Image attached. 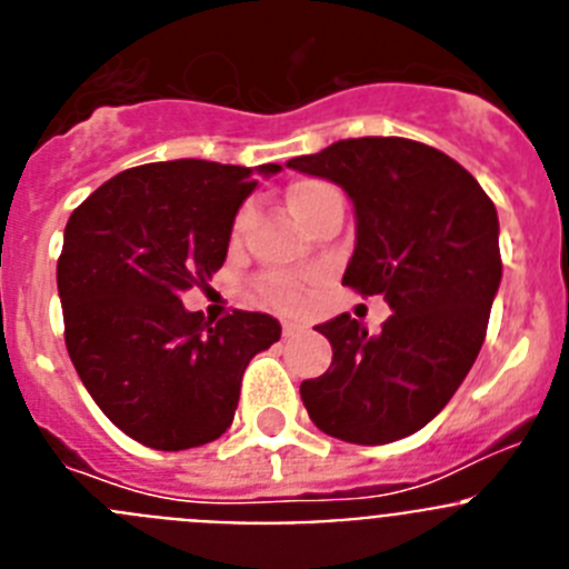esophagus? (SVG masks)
<instances>
[{
    "label": "esophagus",
    "mask_w": 569,
    "mask_h": 569,
    "mask_svg": "<svg viewBox=\"0 0 569 569\" xmlns=\"http://www.w3.org/2000/svg\"><path fill=\"white\" fill-rule=\"evenodd\" d=\"M281 333H284V339H293V336L305 333V328H301V325H296V321H284V328H281Z\"/></svg>",
    "instance_id": "1"
}]
</instances>
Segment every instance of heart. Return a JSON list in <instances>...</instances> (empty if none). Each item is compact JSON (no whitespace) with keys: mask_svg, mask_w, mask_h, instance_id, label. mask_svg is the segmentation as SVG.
Wrapping results in <instances>:
<instances>
[{"mask_svg":"<svg viewBox=\"0 0 569 569\" xmlns=\"http://www.w3.org/2000/svg\"><path fill=\"white\" fill-rule=\"evenodd\" d=\"M328 184L321 182H296L293 188L288 190V204L290 210H293L296 216L301 213V210L308 208L313 199H319L321 193H328ZM241 224V219H239ZM261 296H264V301H270L273 308H281V310H296L301 305V281L299 279H290V276H268V279L261 281Z\"/></svg>","mask_w":569,"mask_h":569,"instance_id":"b5f03b06","label":"heart"}]
</instances>
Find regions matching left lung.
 Wrapping results in <instances>:
<instances>
[{"mask_svg": "<svg viewBox=\"0 0 569 569\" xmlns=\"http://www.w3.org/2000/svg\"><path fill=\"white\" fill-rule=\"evenodd\" d=\"M288 168L345 190L356 248L341 284L393 310L379 333L347 313L316 325L333 361L301 381V401L333 439H405L441 413L481 350L501 284L496 204L450 156L399 136L345 139Z\"/></svg>", "mask_w": 569, "mask_h": 569, "instance_id": "8db88e82", "label": "left lung"}]
</instances>
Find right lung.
Returning a JSON list of instances; mask_svg holds the SVG:
<instances>
[{
    "instance_id": "add662e5",
    "label": "right lung",
    "mask_w": 569,
    "mask_h": 569,
    "mask_svg": "<svg viewBox=\"0 0 569 569\" xmlns=\"http://www.w3.org/2000/svg\"><path fill=\"white\" fill-rule=\"evenodd\" d=\"M281 164L173 159L108 179L68 219L57 264L64 345L102 413L153 450L219 439L241 376L279 341L268 313L210 325L182 305L224 264L239 208Z\"/></svg>"
}]
</instances>
